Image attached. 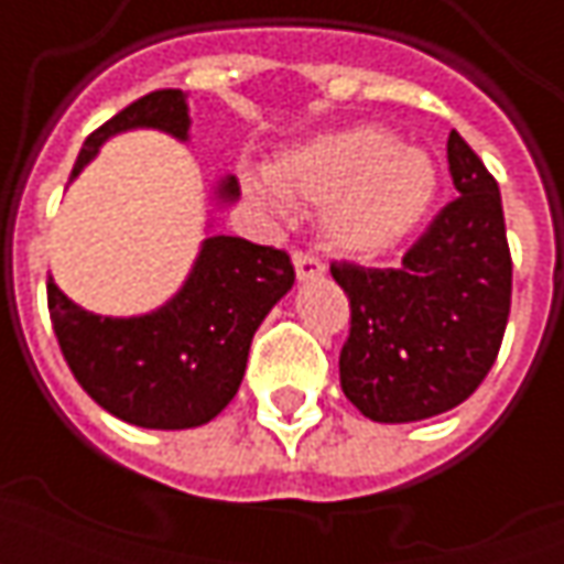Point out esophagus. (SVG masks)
<instances>
[{
	"mask_svg": "<svg viewBox=\"0 0 564 564\" xmlns=\"http://www.w3.org/2000/svg\"><path fill=\"white\" fill-rule=\"evenodd\" d=\"M293 265L295 274L302 278V281H311V278H319L323 271H326V262L314 253H307V250H293Z\"/></svg>",
	"mask_w": 564,
	"mask_h": 564,
	"instance_id": "obj_1",
	"label": "esophagus"
}]
</instances>
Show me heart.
<instances>
[{
  "mask_svg": "<svg viewBox=\"0 0 564 564\" xmlns=\"http://www.w3.org/2000/svg\"><path fill=\"white\" fill-rule=\"evenodd\" d=\"M435 189V165L423 150L371 123L323 132L283 153L274 177H250L253 198L278 217L290 198L323 205L326 241L356 257L402 245L429 214Z\"/></svg>",
  "mask_w": 564,
  "mask_h": 564,
  "instance_id": "b5f03b06",
  "label": "heart"
}]
</instances>
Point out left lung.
<instances>
[{
  "instance_id": "left-lung-1",
  "label": "left lung",
  "mask_w": 564,
  "mask_h": 564,
  "mask_svg": "<svg viewBox=\"0 0 564 564\" xmlns=\"http://www.w3.org/2000/svg\"><path fill=\"white\" fill-rule=\"evenodd\" d=\"M447 162L459 196L432 217L402 265H329L350 299L341 390L375 423L453 411L484 383L505 338L513 262L501 193L456 129Z\"/></svg>"
}]
</instances>
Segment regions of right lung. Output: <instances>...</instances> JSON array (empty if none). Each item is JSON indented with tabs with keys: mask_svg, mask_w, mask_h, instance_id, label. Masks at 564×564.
Returning <instances> with one entry per match:
<instances>
[{
	"mask_svg": "<svg viewBox=\"0 0 564 564\" xmlns=\"http://www.w3.org/2000/svg\"><path fill=\"white\" fill-rule=\"evenodd\" d=\"M153 127L186 139L181 90H153L93 129L72 177L108 135ZM235 198L238 181L220 186ZM295 281L286 250L214 235L184 290L156 314L111 319L78 307L47 281V311L72 375L93 402L141 429H193L214 420L241 387L253 332Z\"/></svg>",
	"mask_w": 564,
	"mask_h": 564,
	"instance_id": "1",
	"label": "right lung"
}]
</instances>
